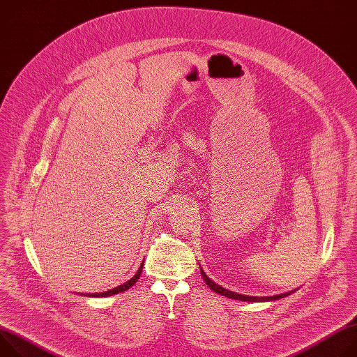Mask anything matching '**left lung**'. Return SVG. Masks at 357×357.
Segmentation results:
<instances>
[{
	"label": "left lung",
	"instance_id": "1",
	"mask_svg": "<svg viewBox=\"0 0 357 357\" xmlns=\"http://www.w3.org/2000/svg\"><path fill=\"white\" fill-rule=\"evenodd\" d=\"M201 275H202L205 283H206L213 291H216L218 295H222V296L229 298V299H235V301H243V302H269V301H278V299L286 298V296H289L290 294H294V291H295V290H291V291H286V294H280V295H275V296H262V298H259V296H248V295L236 294V291H232V290H229V289H225V287H222L220 284L215 283L212 279H209V278L206 276V273L204 272L202 268H201Z\"/></svg>",
	"mask_w": 357,
	"mask_h": 357
}]
</instances>
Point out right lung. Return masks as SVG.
I'll use <instances>...</instances> for the list:
<instances>
[{
  "label": "right lung",
  "mask_w": 357,
  "mask_h": 357,
  "mask_svg": "<svg viewBox=\"0 0 357 357\" xmlns=\"http://www.w3.org/2000/svg\"><path fill=\"white\" fill-rule=\"evenodd\" d=\"M142 266H144V262L141 264V266H139V269H138V272L134 275V278H131L129 279L128 282H125V283H122V284H119V286H116V287H114V289H111V290H107V291H101V294H84V296H92V298H107V296H112V295H116V294H121V291H125V290H128L129 287H132L137 282H138V279H139V276H141V273H142Z\"/></svg>",
  "instance_id": "obj_1"
}]
</instances>
